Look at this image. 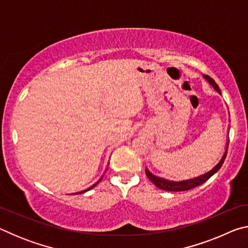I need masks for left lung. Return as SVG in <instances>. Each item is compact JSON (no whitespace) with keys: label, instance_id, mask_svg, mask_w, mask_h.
<instances>
[{"label":"left lung","instance_id":"1","mask_svg":"<svg viewBox=\"0 0 248 248\" xmlns=\"http://www.w3.org/2000/svg\"><path fill=\"white\" fill-rule=\"evenodd\" d=\"M203 78L207 79V82L217 92V93L221 94V91L219 89V86H217V84L215 82V79L208 77V75H205V74H203ZM228 146H229V141L226 142L225 151H224L223 155H222V157L219 161V163H217V164L215 167H212V169L210 170L209 171H207V173L197 176V177L190 178V179L179 180V182H174V180H169V179L158 177V176H155L154 174L151 173V171L148 169H145V174H146V176H148V178L151 180V182H152L155 185V186L159 188V189H162V190H166V191L189 190V189H191V188L200 186V185H202L203 183L207 182V180L210 177H211V176L215 175L217 171L221 169V166H222V164H223V162L225 159L226 153H228Z\"/></svg>","mask_w":248,"mask_h":248}]
</instances>
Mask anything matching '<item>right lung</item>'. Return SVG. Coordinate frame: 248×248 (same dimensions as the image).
I'll return each mask as SVG.
<instances>
[{"mask_svg": "<svg viewBox=\"0 0 248 248\" xmlns=\"http://www.w3.org/2000/svg\"><path fill=\"white\" fill-rule=\"evenodd\" d=\"M102 178H103V176H102V177H100L98 180H97V182H96L95 184H93V185H92V186L91 187H89V188H86V189H84V190H81V191H78V192H75V194H83V192H86L87 190H91L92 189V188H94L95 186H96V185H97L99 182H100V180H102ZM75 194H71V195H75Z\"/></svg>", "mask_w": 248, "mask_h": 248, "instance_id": "right-lung-1", "label": "right lung"}]
</instances>
